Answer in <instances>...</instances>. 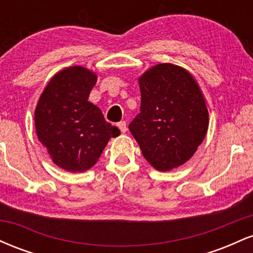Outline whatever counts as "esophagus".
Instances as JSON below:
<instances>
[{
  "label": "esophagus",
  "mask_w": 253,
  "mask_h": 253,
  "mask_svg": "<svg viewBox=\"0 0 253 253\" xmlns=\"http://www.w3.org/2000/svg\"><path fill=\"white\" fill-rule=\"evenodd\" d=\"M118 127L120 128V130L123 133H125L127 130V125H126V121H120V123H118Z\"/></svg>",
  "instance_id": "1"
}]
</instances>
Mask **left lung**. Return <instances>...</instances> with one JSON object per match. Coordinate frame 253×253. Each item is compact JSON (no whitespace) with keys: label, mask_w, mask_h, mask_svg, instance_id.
Returning <instances> with one entry per match:
<instances>
[{"label":"left lung","mask_w":253,"mask_h":253,"mask_svg":"<svg viewBox=\"0 0 253 253\" xmlns=\"http://www.w3.org/2000/svg\"><path fill=\"white\" fill-rule=\"evenodd\" d=\"M140 113L128 128L153 168L169 171L195 153L208 129V110L193 76L158 64L139 78Z\"/></svg>","instance_id":"left-lung-1"}]
</instances>
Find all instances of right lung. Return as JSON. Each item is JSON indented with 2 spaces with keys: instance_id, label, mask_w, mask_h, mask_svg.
<instances>
[{
  "instance_id": "1",
  "label": "right lung",
  "mask_w": 253,
  "mask_h": 253,
  "mask_svg": "<svg viewBox=\"0 0 253 253\" xmlns=\"http://www.w3.org/2000/svg\"><path fill=\"white\" fill-rule=\"evenodd\" d=\"M96 76L81 66H71L50 81L36 108L39 141L54 164L66 171L82 172L100 158L118 127L104 120L97 106L89 102Z\"/></svg>"
}]
</instances>
